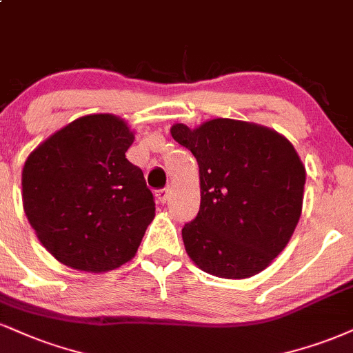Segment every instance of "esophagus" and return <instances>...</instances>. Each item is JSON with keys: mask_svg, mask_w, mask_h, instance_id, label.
<instances>
[{"mask_svg": "<svg viewBox=\"0 0 353 353\" xmlns=\"http://www.w3.org/2000/svg\"><path fill=\"white\" fill-rule=\"evenodd\" d=\"M169 194H171V190H169V189H159L158 192H156V197H158V201L161 203H165V202H168V199H169Z\"/></svg>", "mask_w": 353, "mask_h": 353, "instance_id": "esophagus-1", "label": "esophagus"}]
</instances>
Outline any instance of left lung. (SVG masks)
Segmentation results:
<instances>
[{
  "mask_svg": "<svg viewBox=\"0 0 353 353\" xmlns=\"http://www.w3.org/2000/svg\"><path fill=\"white\" fill-rule=\"evenodd\" d=\"M171 134L199 164L201 209L182 228L185 252L225 279L258 274L286 248L303 212L305 169L290 139L256 123L214 118Z\"/></svg>",
  "mask_w": 353,
  "mask_h": 353,
  "instance_id": "obj_1",
  "label": "left lung"
}]
</instances>
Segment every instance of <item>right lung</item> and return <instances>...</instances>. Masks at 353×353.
Listing matches in <instances>:
<instances>
[{
    "label": "right lung",
    "mask_w": 353,
    "mask_h": 353,
    "mask_svg": "<svg viewBox=\"0 0 353 353\" xmlns=\"http://www.w3.org/2000/svg\"><path fill=\"white\" fill-rule=\"evenodd\" d=\"M133 141L120 117L85 114L28 156L21 179L24 212L62 265L105 273L138 252L156 207L143 171L125 156Z\"/></svg>",
    "instance_id": "right-lung-1"
}]
</instances>
